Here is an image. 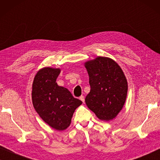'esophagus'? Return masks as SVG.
<instances>
[{
	"label": "esophagus",
	"instance_id": "esophagus-1",
	"mask_svg": "<svg viewBox=\"0 0 160 160\" xmlns=\"http://www.w3.org/2000/svg\"><path fill=\"white\" fill-rule=\"evenodd\" d=\"M80 99L81 101H82V102L83 103H84V102H85V97H84V96H81L80 97Z\"/></svg>",
	"mask_w": 160,
	"mask_h": 160
}]
</instances>
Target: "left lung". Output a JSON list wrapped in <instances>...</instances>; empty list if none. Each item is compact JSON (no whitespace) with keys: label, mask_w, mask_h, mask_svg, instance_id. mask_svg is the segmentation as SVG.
Instances as JSON below:
<instances>
[{"label":"left lung","mask_w":160,"mask_h":160,"mask_svg":"<svg viewBox=\"0 0 160 160\" xmlns=\"http://www.w3.org/2000/svg\"><path fill=\"white\" fill-rule=\"evenodd\" d=\"M85 66L91 86L85 103L100 120H113L127 96L128 82L122 69L114 60L102 57L85 62Z\"/></svg>","instance_id":"8db88e82"}]
</instances>
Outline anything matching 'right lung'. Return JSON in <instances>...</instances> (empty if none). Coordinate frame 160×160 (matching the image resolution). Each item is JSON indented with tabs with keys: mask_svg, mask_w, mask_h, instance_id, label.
<instances>
[{
	"mask_svg": "<svg viewBox=\"0 0 160 160\" xmlns=\"http://www.w3.org/2000/svg\"><path fill=\"white\" fill-rule=\"evenodd\" d=\"M60 69L45 67L36 74L32 84L33 107L42 120L57 130L67 128L82 102L56 82Z\"/></svg>",
	"mask_w": 160,
	"mask_h": 160,
	"instance_id": "add662e5",
	"label": "right lung"
}]
</instances>
